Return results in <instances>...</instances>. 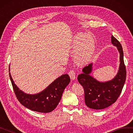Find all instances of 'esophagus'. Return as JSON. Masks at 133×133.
Wrapping results in <instances>:
<instances>
[{
  "mask_svg": "<svg viewBox=\"0 0 133 133\" xmlns=\"http://www.w3.org/2000/svg\"><path fill=\"white\" fill-rule=\"evenodd\" d=\"M69 75L72 80H74V79L76 78V73H75V71L73 70H71L69 71Z\"/></svg>",
  "mask_w": 133,
  "mask_h": 133,
  "instance_id": "34e87169",
  "label": "esophagus"
}]
</instances>
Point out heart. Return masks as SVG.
<instances>
[{
    "mask_svg": "<svg viewBox=\"0 0 133 133\" xmlns=\"http://www.w3.org/2000/svg\"><path fill=\"white\" fill-rule=\"evenodd\" d=\"M74 47L77 50V58L80 61H86L91 57L94 50L92 38L88 34H80L74 39Z\"/></svg>",
    "mask_w": 133,
    "mask_h": 133,
    "instance_id": "heart-1",
    "label": "heart"
}]
</instances>
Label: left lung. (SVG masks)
I'll return each instance as SVG.
<instances>
[{"label":"left lung","mask_w":133,"mask_h":133,"mask_svg":"<svg viewBox=\"0 0 133 133\" xmlns=\"http://www.w3.org/2000/svg\"><path fill=\"white\" fill-rule=\"evenodd\" d=\"M111 41L113 45L117 46L120 53V64L116 76L112 80L105 83L98 81L90 75L92 67L91 63L84 67L83 73L79 74L77 78L79 83L83 87L86 105L94 109H102L114 103L122 92L126 78L122 45L113 35Z\"/></svg>","instance_id":"obj_1"}]
</instances>
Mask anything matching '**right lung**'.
I'll use <instances>...</instances> for the list:
<instances>
[{
    "instance_id": "obj_1",
    "label": "right lung",
    "mask_w": 133,
    "mask_h": 133,
    "mask_svg": "<svg viewBox=\"0 0 133 133\" xmlns=\"http://www.w3.org/2000/svg\"><path fill=\"white\" fill-rule=\"evenodd\" d=\"M9 76L14 93L21 104L31 110L41 113H49L56 108L65 88L70 81L69 75L63 74L40 93L30 95L19 90L14 84L10 73Z\"/></svg>"
}]
</instances>
